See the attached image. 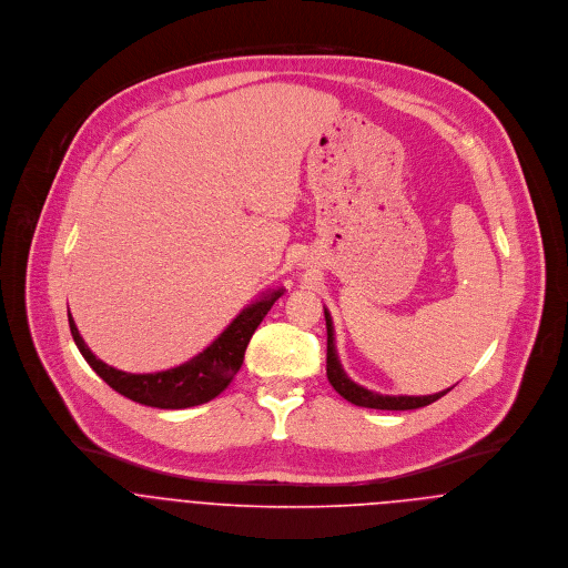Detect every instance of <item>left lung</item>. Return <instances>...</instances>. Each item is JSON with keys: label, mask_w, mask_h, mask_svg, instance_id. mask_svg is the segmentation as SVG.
<instances>
[{"label": "left lung", "mask_w": 568, "mask_h": 568, "mask_svg": "<svg viewBox=\"0 0 568 568\" xmlns=\"http://www.w3.org/2000/svg\"><path fill=\"white\" fill-rule=\"evenodd\" d=\"M325 327H327V358H325V372H327V381L329 385L336 389L338 396H343L347 403L356 406H365V408H383V410H408V408H419V406L430 405L435 400H439L442 396H446L450 389L433 394V396H381L376 392H369L361 385H356L354 381L347 378V374L341 367L336 347H334V325L332 317L324 308Z\"/></svg>", "instance_id": "left-lung-1"}]
</instances>
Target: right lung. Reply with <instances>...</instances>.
I'll list each match as a JSON object with an SVG mask.
<instances>
[{"label": "right lung", "mask_w": 568, "mask_h": 568, "mask_svg": "<svg viewBox=\"0 0 568 568\" xmlns=\"http://www.w3.org/2000/svg\"><path fill=\"white\" fill-rule=\"evenodd\" d=\"M282 295H284V288L264 293L257 302L248 304L243 313L227 325L219 334V338L210 347H205L201 354H196L194 358H190L179 367L155 372V374H129L102 363L84 345L72 315H68V320H70L74 343L79 345L84 361L111 389H115L124 398L140 405L158 406V408H187V406L210 403L221 392L227 389V385L234 381V376L243 365L244 349L255 327L262 324L271 306Z\"/></svg>", "instance_id": "right-lung-1"}]
</instances>
